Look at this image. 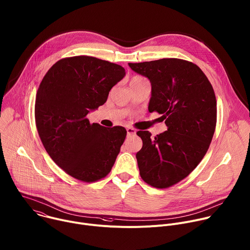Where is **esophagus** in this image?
Wrapping results in <instances>:
<instances>
[{
	"instance_id": "esophagus-1",
	"label": "esophagus",
	"mask_w": 250,
	"mask_h": 250,
	"mask_svg": "<svg viewBox=\"0 0 250 250\" xmlns=\"http://www.w3.org/2000/svg\"><path fill=\"white\" fill-rule=\"evenodd\" d=\"M126 131H127V135H132V134H135L136 130L133 128V127H130V126H127L126 127Z\"/></svg>"
}]
</instances>
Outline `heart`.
Wrapping results in <instances>:
<instances>
[{"label": "heart", "instance_id": "obj_1", "mask_svg": "<svg viewBox=\"0 0 250 250\" xmlns=\"http://www.w3.org/2000/svg\"><path fill=\"white\" fill-rule=\"evenodd\" d=\"M143 80H145V78H143L142 76H138V75H136V76H133V77L131 78V80H130V83L140 82V81H143Z\"/></svg>", "mask_w": 250, "mask_h": 250}]
</instances>
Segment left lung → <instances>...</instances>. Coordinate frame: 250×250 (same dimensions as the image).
<instances>
[{
    "mask_svg": "<svg viewBox=\"0 0 250 250\" xmlns=\"http://www.w3.org/2000/svg\"><path fill=\"white\" fill-rule=\"evenodd\" d=\"M149 78L152 96L148 110L162 115L168 127L151 137L136 134L142 148L136 153L141 179L156 188H168L186 179L201 162L217 123V101L212 84L195 63L176 58L128 62Z\"/></svg>",
    "mask_w": 250,
    "mask_h": 250,
    "instance_id": "8db88e82",
    "label": "left lung"
}]
</instances>
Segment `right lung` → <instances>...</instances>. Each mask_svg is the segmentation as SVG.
Masks as SVG:
<instances>
[{
    "mask_svg": "<svg viewBox=\"0 0 250 250\" xmlns=\"http://www.w3.org/2000/svg\"><path fill=\"white\" fill-rule=\"evenodd\" d=\"M125 74L120 64L75 56L59 60L40 83L35 100L40 139L59 167L80 182L108 176L125 139V127H105L86 118Z\"/></svg>",
    "mask_w": 250,
    "mask_h": 250,
    "instance_id": "right-lung-1",
    "label": "right lung"
}]
</instances>
